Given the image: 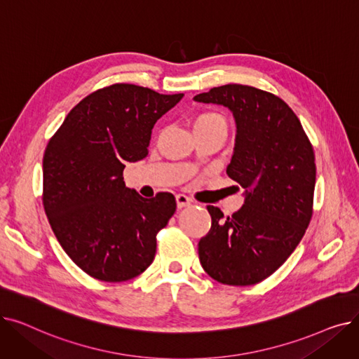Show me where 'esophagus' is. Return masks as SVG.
Here are the masks:
<instances>
[{
  "mask_svg": "<svg viewBox=\"0 0 359 359\" xmlns=\"http://www.w3.org/2000/svg\"><path fill=\"white\" fill-rule=\"evenodd\" d=\"M176 203H177V208H179V210H182V208H184V206H189V205H192V199H191V198H187L186 195L179 194V195L176 196Z\"/></svg>",
  "mask_w": 359,
  "mask_h": 359,
  "instance_id": "1",
  "label": "esophagus"
}]
</instances>
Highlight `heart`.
<instances>
[{
  "instance_id": "b5f03b06",
  "label": "heart",
  "mask_w": 359,
  "mask_h": 359,
  "mask_svg": "<svg viewBox=\"0 0 359 359\" xmlns=\"http://www.w3.org/2000/svg\"><path fill=\"white\" fill-rule=\"evenodd\" d=\"M206 126H221L225 129V119L217 111H202L194 119V129Z\"/></svg>"
}]
</instances>
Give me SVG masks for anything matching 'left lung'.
Wrapping results in <instances>:
<instances>
[{
    "label": "left lung",
    "mask_w": 359,
    "mask_h": 359,
    "mask_svg": "<svg viewBox=\"0 0 359 359\" xmlns=\"http://www.w3.org/2000/svg\"><path fill=\"white\" fill-rule=\"evenodd\" d=\"M194 100L231 110L237 132L227 175L244 189L231 217L206 206L212 224L198 244L201 265L221 284L255 285L290 257L309 227L314 151L295 113L272 93L227 84Z\"/></svg>",
    "instance_id": "8db88e82"
}]
</instances>
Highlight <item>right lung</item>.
<instances>
[{"mask_svg": "<svg viewBox=\"0 0 359 359\" xmlns=\"http://www.w3.org/2000/svg\"><path fill=\"white\" fill-rule=\"evenodd\" d=\"M183 94L113 84L88 94L43 156V208L53 234L90 276L122 282L154 260L157 233L176 211L172 194L145 199L123 182L126 163L147 157L151 130Z\"/></svg>", "mask_w": 359, "mask_h": 359, "instance_id": "obj_1", "label": "right lung"}]
</instances>
